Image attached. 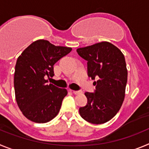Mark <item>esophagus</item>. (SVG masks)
<instances>
[{
    "label": "esophagus",
    "mask_w": 149,
    "mask_h": 149,
    "mask_svg": "<svg viewBox=\"0 0 149 149\" xmlns=\"http://www.w3.org/2000/svg\"><path fill=\"white\" fill-rule=\"evenodd\" d=\"M71 91H72L74 94H75V95H79V94H81V91H75V90H71Z\"/></svg>",
    "instance_id": "34e87169"
}]
</instances>
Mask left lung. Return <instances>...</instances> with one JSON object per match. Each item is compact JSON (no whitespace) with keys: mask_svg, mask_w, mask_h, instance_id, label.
I'll list each match as a JSON object with an SVG mask.
<instances>
[{"mask_svg":"<svg viewBox=\"0 0 149 149\" xmlns=\"http://www.w3.org/2000/svg\"><path fill=\"white\" fill-rule=\"evenodd\" d=\"M77 52L87 61L88 76L97 80L93 83L94 93H85L87 104L80 107V115L90 123H105L116 115L125 99L127 80L125 56L108 42L77 48Z\"/></svg>","mask_w":149,"mask_h":149,"instance_id":"1","label":"left lung"}]
</instances>
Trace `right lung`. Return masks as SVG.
<instances>
[{"label": "right lung", "mask_w": 149, "mask_h": 149, "mask_svg": "<svg viewBox=\"0 0 149 149\" xmlns=\"http://www.w3.org/2000/svg\"><path fill=\"white\" fill-rule=\"evenodd\" d=\"M72 48L55 46L48 41H35L18 57L14 74L17 104L24 116L36 123L53 119L67 95L65 89L48 84L53 77L54 65L70 53Z\"/></svg>", "instance_id": "1"}]
</instances>
